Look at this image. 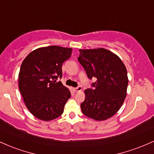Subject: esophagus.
Here are the masks:
<instances>
[{
    "label": "esophagus",
    "instance_id": "obj_1",
    "mask_svg": "<svg viewBox=\"0 0 154 154\" xmlns=\"http://www.w3.org/2000/svg\"><path fill=\"white\" fill-rule=\"evenodd\" d=\"M82 86H78V87L74 88V91H75V92H79V91H82Z\"/></svg>",
    "mask_w": 154,
    "mask_h": 154
}]
</instances>
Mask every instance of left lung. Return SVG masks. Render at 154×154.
Masks as SVG:
<instances>
[{"instance_id":"8db88e82","label":"left lung","mask_w":154,"mask_h":154,"mask_svg":"<svg viewBox=\"0 0 154 154\" xmlns=\"http://www.w3.org/2000/svg\"><path fill=\"white\" fill-rule=\"evenodd\" d=\"M77 59L88 78H96L92 88L85 91V99L81 103V110L97 121L109 119L119 111L126 97V67L116 54L104 48L79 49Z\"/></svg>"}]
</instances>
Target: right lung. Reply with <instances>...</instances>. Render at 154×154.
I'll use <instances>...</instances> for the list:
<instances>
[{
  "mask_svg": "<svg viewBox=\"0 0 154 154\" xmlns=\"http://www.w3.org/2000/svg\"><path fill=\"white\" fill-rule=\"evenodd\" d=\"M72 48L56 45L40 48L24 59L19 74V89L26 108L39 119H56L63 114L71 97L62 77V64L69 59Z\"/></svg>",
  "mask_w": 154,
  "mask_h": 154,
  "instance_id": "right-lung-1",
  "label": "right lung"
}]
</instances>
